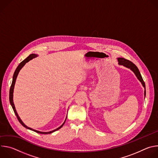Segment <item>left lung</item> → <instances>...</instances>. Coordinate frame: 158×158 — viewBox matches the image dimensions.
<instances>
[{"label":"left lung","mask_w":158,"mask_h":158,"mask_svg":"<svg viewBox=\"0 0 158 158\" xmlns=\"http://www.w3.org/2000/svg\"><path fill=\"white\" fill-rule=\"evenodd\" d=\"M118 60L119 62V65H123L124 66H125L127 68L130 69L134 74L136 75V76L137 77V78L138 79V80L141 82L143 86L144 87V96H146V85H145V83L143 79V77L141 75V73L138 69V68L137 67V66L135 65L134 64H133L131 61L127 60L124 58H121V57H119L118 58Z\"/></svg>","instance_id":"left-lung-1"}]
</instances>
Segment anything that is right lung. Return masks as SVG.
<instances>
[{
  "instance_id": "add662e5",
  "label": "right lung",
  "mask_w": 158,
  "mask_h": 158,
  "mask_svg": "<svg viewBox=\"0 0 158 158\" xmlns=\"http://www.w3.org/2000/svg\"><path fill=\"white\" fill-rule=\"evenodd\" d=\"M37 56H38L37 54H32L29 55L26 59H24L23 61H22V62L19 64V65L17 66V67L15 71V72H14V75H13L12 82V84H11V86H10V91H9V101H10V104H11V106H12V109H13V110H14V113H15V116H17V118L18 121H19V123H20L22 126H23L24 127H26V128H27V129H28L32 130V131H34V132H37V133L44 134H51V133H52V132H54V131H57V130H59V129H60V128L63 126V125L64 124L65 121L67 118H65V121L64 122V123H63L60 127H59L58 128H57V129H54V130H53V131H49V132H41V131H39L33 129H32V128H31V127H29L27 126L22 121V120L20 119V117L19 116V115H18V114H17V111H16V110H15V106H14V102H13V93H14V85H15V81H16L17 77V76H18V74H19L20 70L22 68V67H23V66H24L27 62H29L30 60H31V59H34V58L37 57Z\"/></svg>"
}]
</instances>
